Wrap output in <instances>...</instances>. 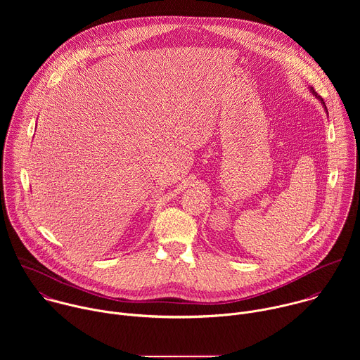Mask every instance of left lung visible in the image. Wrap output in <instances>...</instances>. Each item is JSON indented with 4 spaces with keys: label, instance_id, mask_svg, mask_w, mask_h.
Returning a JSON list of instances; mask_svg holds the SVG:
<instances>
[{
    "label": "left lung",
    "instance_id": "1",
    "mask_svg": "<svg viewBox=\"0 0 360 360\" xmlns=\"http://www.w3.org/2000/svg\"><path fill=\"white\" fill-rule=\"evenodd\" d=\"M312 92H314V94H315V95H316V96H318V94H316V92H315V91H314V89H312ZM319 98H321V96H319ZM322 101H323V99H322ZM325 108H326V107H325Z\"/></svg>",
    "mask_w": 360,
    "mask_h": 360
}]
</instances>
